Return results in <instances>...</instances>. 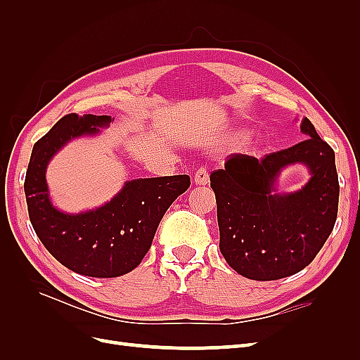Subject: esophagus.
Returning <instances> with one entry per match:
<instances>
[{
	"instance_id": "obj_1",
	"label": "esophagus",
	"mask_w": 360,
	"mask_h": 360,
	"mask_svg": "<svg viewBox=\"0 0 360 360\" xmlns=\"http://www.w3.org/2000/svg\"><path fill=\"white\" fill-rule=\"evenodd\" d=\"M193 181L195 184H207L209 183V172H207L205 168H198L195 171V176H193Z\"/></svg>"
}]
</instances>
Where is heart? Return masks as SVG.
<instances>
[{
    "instance_id": "obj_1",
    "label": "heart",
    "mask_w": 360,
    "mask_h": 360,
    "mask_svg": "<svg viewBox=\"0 0 360 360\" xmlns=\"http://www.w3.org/2000/svg\"><path fill=\"white\" fill-rule=\"evenodd\" d=\"M243 136V134H237L236 136H234V139H240Z\"/></svg>"
}]
</instances>
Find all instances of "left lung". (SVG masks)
<instances>
[{"instance_id": "8db88e82", "label": "left lung", "mask_w": 360, "mask_h": 360, "mask_svg": "<svg viewBox=\"0 0 360 360\" xmlns=\"http://www.w3.org/2000/svg\"><path fill=\"white\" fill-rule=\"evenodd\" d=\"M308 138L257 159L233 155L210 174L219 224V249L238 275L275 281L311 264L330 236L338 214L340 183L335 151L304 117ZM304 162L311 179L297 193L278 194L282 167Z\"/></svg>"}]
</instances>
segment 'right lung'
I'll list each match as a JSON object with an SVG mask.
<instances>
[{"label": "right lung", "mask_w": 360, "mask_h": 360, "mask_svg": "<svg viewBox=\"0 0 360 360\" xmlns=\"http://www.w3.org/2000/svg\"><path fill=\"white\" fill-rule=\"evenodd\" d=\"M110 123L108 115H64L32 148L24 183L30 221L43 246L63 266L91 278H117L134 270L148 252L168 207L191 186L186 174L136 179L96 210H57L45 177L49 160L70 139L97 134Z\"/></svg>", "instance_id": "add662e5"}]
</instances>
